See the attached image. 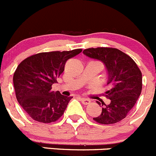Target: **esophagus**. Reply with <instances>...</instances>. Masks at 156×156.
<instances>
[{
	"instance_id": "obj_1",
	"label": "esophagus",
	"mask_w": 156,
	"mask_h": 156,
	"mask_svg": "<svg viewBox=\"0 0 156 156\" xmlns=\"http://www.w3.org/2000/svg\"><path fill=\"white\" fill-rule=\"evenodd\" d=\"M80 100H81L82 103L84 105H89V103L91 102V101L88 98H80Z\"/></svg>"
}]
</instances>
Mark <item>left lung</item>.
<instances>
[{
	"label": "left lung",
	"instance_id": "1",
	"mask_svg": "<svg viewBox=\"0 0 156 156\" xmlns=\"http://www.w3.org/2000/svg\"><path fill=\"white\" fill-rule=\"evenodd\" d=\"M83 54L102 61L108 75L107 85L110 89L105 95L110 103L97 101L102 111L93 120L101 124L119 122L127 117L141 93L143 80L140 68L129 55L114 48H91L85 49Z\"/></svg>",
	"mask_w": 156,
	"mask_h": 156
}]
</instances>
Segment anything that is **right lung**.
<instances>
[{"instance_id": "obj_1", "label": "right lung", "mask_w": 156, "mask_h": 156, "mask_svg": "<svg viewBox=\"0 0 156 156\" xmlns=\"http://www.w3.org/2000/svg\"><path fill=\"white\" fill-rule=\"evenodd\" d=\"M81 51L41 52L28 57L18 65L13 78L16 99L32 119L48 124L62 116L73 97L54 92L51 86L64 72L67 60Z\"/></svg>"}]
</instances>
